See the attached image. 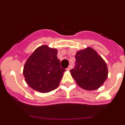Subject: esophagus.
<instances>
[{"label": "esophagus", "instance_id": "34e87169", "mask_svg": "<svg viewBox=\"0 0 125 125\" xmlns=\"http://www.w3.org/2000/svg\"><path fill=\"white\" fill-rule=\"evenodd\" d=\"M72 67H73V66H72V65H70L68 66V67L67 68H66V70L67 71H70V70H71V69L72 68Z\"/></svg>", "mask_w": 125, "mask_h": 125}]
</instances>
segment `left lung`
<instances>
[{
	"mask_svg": "<svg viewBox=\"0 0 125 125\" xmlns=\"http://www.w3.org/2000/svg\"><path fill=\"white\" fill-rule=\"evenodd\" d=\"M75 56V66L70 72L77 85L88 91L100 88L108 77L104 60L90 47L77 51Z\"/></svg>",
	"mask_w": 125,
	"mask_h": 125,
	"instance_id": "8db88e82",
	"label": "left lung"
}]
</instances>
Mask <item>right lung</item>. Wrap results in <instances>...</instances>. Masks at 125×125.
<instances>
[{
	"label": "right lung",
	"instance_id": "add662e5",
	"mask_svg": "<svg viewBox=\"0 0 125 125\" xmlns=\"http://www.w3.org/2000/svg\"><path fill=\"white\" fill-rule=\"evenodd\" d=\"M57 52L56 49L42 45L27 59L23 74L26 83L34 90L48 93L59 86L66 70L60 67Z\"/></svg>",
	"mask_w": 125,
	"mask_h": 125
}]
</instances>
